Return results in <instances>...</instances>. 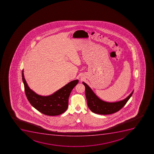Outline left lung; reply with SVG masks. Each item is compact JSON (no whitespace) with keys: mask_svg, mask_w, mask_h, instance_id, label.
<instances>
[{"mask_svg":"<svg viewBox=\"0 0 154 154\" xmlns=\"http://www.w3.org/2000/svg\"><path fill=\"white\" fill-rule=\"evenodd\" d=\"M82 83L85 87L86 98L90 109L93 112L102 115L111 114L119 111L127 103L134 92L133 90L123 100L115 102H106L100 99L86 83L84 82H82Z\"/></svg>","mask_w":154,"mask_h":154,"instance_id":"obj_1","label":"left lung"}]
</instances>
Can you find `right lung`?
<instances>
[{"label":"right lung","instance_id":"obj_1","mask_svg":"<svg viewBox=\"0 0 154 154\" xmlns=\"http://www.w3.org/2000/svg\"><path fill=\"white\" fill-rule=\"evenodd\" d=\"M22 79L26 96L30 104L39 112L48 116L59 115L66 111L71 91L79 82L78 79L72 80L51 95L41 96L28 86L24 78L23 70Z\"/></svg>","mask_w":154,"mask_h":154}]
</instances>
